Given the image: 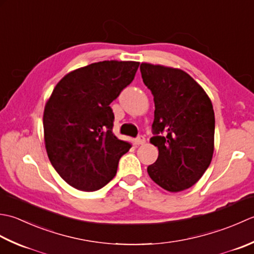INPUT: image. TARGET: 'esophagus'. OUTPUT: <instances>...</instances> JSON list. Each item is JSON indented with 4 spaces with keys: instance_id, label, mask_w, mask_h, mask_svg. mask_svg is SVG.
<instances>
[{
    "instance_id": "34e87169",
    "label": "esophagus",
    "mask_w": 254,
    "mask_h": 254,
    "mask_svg": "<svg viewBox=\"0 0 254 254\" xmlns=\"http://www.w3.org/2000/svg\"><path fill=\"white\" fill-rule=\"evenodd\" d=\"M144 142H146V138H144L143 136H138L136 139H134V143L136 144H143Z\"/></svg>"
}]
</instances>
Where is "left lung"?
Listing matches in <instances>:
<instances>
[{"instance_id":"1","label":"left lung","mask_w":254,"mask_h":254,"mask_svg":"<svg viewBox=\"0 0 254 254\" xmlns=\"http://www.w3.org/2000/svg\"><path fill=\"white\" fill-rule=\"evenodd\" d=\"M140 72L156 107L150 142L158 147L159 156L148 174L162 189L181 192L203 177L213 159V104L183 70L141 64Z\"/></svg>"}]
</instances>
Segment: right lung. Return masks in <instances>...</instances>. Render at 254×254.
Here are the masks:
<instances>
[{
	"mask_svg": "<svg viewBox=\"0 0 254 254\" xmlns=\"http://www.w3.org/2000/svg\"><path fill=\"white\" fill-rule=\"evenodd\" d=\"M136 61H101L79 68L58 82L44 111L48 158L74 189L93 192L115 177L130 143L113 133L110 106L132 82Z\"/></svg>",
	"mask_w": 254,
	"mask_h": 254,
	"instance_id": "right-lung-1",
	"label": "right lung"
}]
</instances>
